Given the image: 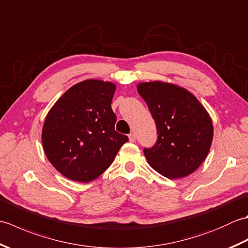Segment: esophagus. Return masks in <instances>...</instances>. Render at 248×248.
<instances>
[{
    "label": "esophagus",
    "instance_id": "34e87169",
    "mask_svg": "<svg viewBox=\"0 0 248 248\" xmlns=\"http://www.w3.org/2000/svg\"><path fill=\"white\" fill-rule=\"evenodd\" d=\"M135 138H136V136H135L134 133H130V134H129V140H130L131 143H134V141H135Z\"/></svg>",
    "mask_w": 248,
    "mask_h": 248
}]
</instances>
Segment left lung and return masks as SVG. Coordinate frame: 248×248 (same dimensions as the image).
Here are the masks:
<instances>
[{
	"mask_svg": "<svg viewBox=\"0 0 248 248\" xmlns=\"http://www.w3.org/2000/svg\"><path fill=\"white\" fill-rule=\"evenodd\" d=\"M143 98L157 130V141L144 149L148 164L170 179L191 175L207 157L213 140L208 110L187 89L163 81L140 82Z\"/></svg>",
	"mask_w": 248,
	"mask_h": 248,
	"instance_id": "left-lung-1",
	"label": "left lung"
}]
</instances>
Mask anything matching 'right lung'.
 <instances>
[{
    "mask_svg": "<svg viewBox=\"0 0 248 248\" xmlns=\"http://www.w3.org/2000/svg\"><path fill=\"white\" fill-rule=\"evenodd\" d=\"M116 84L89 78L62 94L46 116L41 141L48 160L67 179L89 182L112 164L128 136L115 131L110 103Z\"/></svg>",
    "mask_w": 248,
    "mask_h": 248,
    "instance_id": "obj_1",
    "label": "right lung"
}]
</instances>
